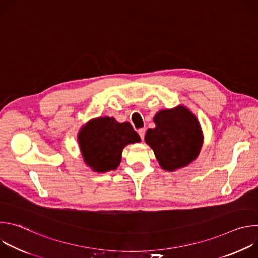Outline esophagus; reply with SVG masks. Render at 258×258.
Masks as SVG:
<instances>
[{
  "label": "esophagus",
  "mask_w": 258,
  "mask_h": 258,
  "mask_svg": "<svg viewBox=\"0 0 258 258\" xmlns=\"http://www.w3.org/2000/svg\"><path fill=\"white\" fill-rule=\"evenodd\" d=\"M138 133H139V135H140L141 139L143 140V139H144V137H145V133H146V130H145V128H140V130L138 131Z\"/></svg>",
  "instance_id": "34e87169"
}]
</instances>
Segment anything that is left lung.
Listing matches in <instances>:
<instances>
[{"instance_id": "left-lung-1", "label": "left lung", "mask_w": 258, "mask_h": 258, "mask_svg": "<svg viewBox=\"0 0 258 258\" xmlns=\"http://www.w3.org/2000/svg\"><path fill=\"white\" fill-rule=\"evenodd\" d=\"M155 128L146 133L145 142L154 151L162 169L173 171L189 165L198 156L203 135L196 116L179 105L160 110L154 116Z\"/></svg>"}]
</instances>
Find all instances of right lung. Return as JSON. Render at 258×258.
Masks as SVG:
<instances>
[{"mask_svg": "<svg viewBox=\"0 0 258 258\" xmlns=\"http://www.w3.org/2000/svg\"><path fill=\"white\" fill-rule=\"evenodd\" d=\"M78 141L86 164L96 172L118 167L124 147L139 143L140 136L128 122L119 123L113 117H98L85 124Z\"/></svg>", "mask_w": 258, "mask_h": 258, "instance_id": "add662e5", "label": "right lung"}]
</instances>
